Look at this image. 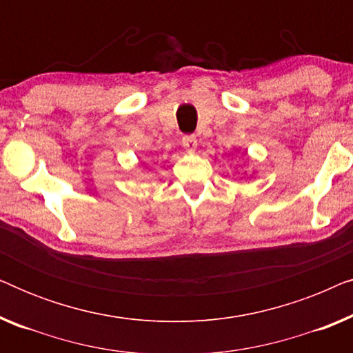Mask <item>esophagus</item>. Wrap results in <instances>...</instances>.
<instances>
[{
  "mask_svg": "<svg viewBox=\"0 0 353 353\" xmlns=\"http://www.w3.org/2000/svg\"><path fill=\"white\" fill-rule=\"evenodd\" d=\"M181 144L186 151L192 152V151H196V148H197V138L194 137V134H185V137L181 138Z\"/></svg>",
  "mask_w": 353,
  "mask_h": 353,
  "instance_id": "obj_1",
  "label": "esophagus"
}]
</instances>
